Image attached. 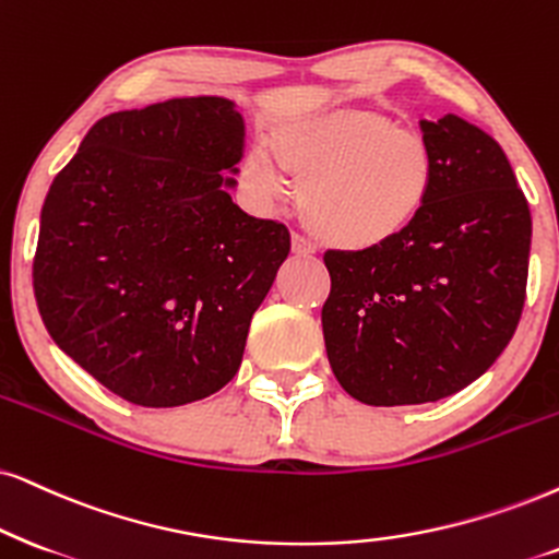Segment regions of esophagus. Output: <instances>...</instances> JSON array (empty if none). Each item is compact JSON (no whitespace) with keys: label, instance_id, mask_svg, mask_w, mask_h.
I'll return each instance as SVG.
<instances>
[{"label":"esophagus","instance_id":"34e87169","mask_svg":"<svg viewBox=\"0 0 559 559\" xmlns=\"http://www.w3.org/2000/svg\"><path fill=\"white\" fill-rule=\"evenodd\" d=\"M292 250H294V255H299V258H312L317 252V247L309 242L307 237L299 235V231H294V235H292Z\"/></svg>","mask_w":559,"mask_h":559}]
</instances>
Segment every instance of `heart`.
<instances>
[{
	"label": "heart",
	"mask_w": 559,
	"mask_h": 559,
	"mask_svg": "<svg viewBox=\"0 0 559 559\" xmlns=\"http://www.w3.org/2000/svg\"><path fill=\"white\" fill-rule=\"evenodd\" d=\"M271 154L242 159L245 188L265 206L304 182L299 211L322 242L371 250L407 231L426 209L436 157L420 131L371 108H330L292 118L271 133Z\"/></svg>",
	"instance_id": "1"
}]
</instances>
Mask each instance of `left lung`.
<instances>
[{
	"mask_svg": "<svg viewBox=\"0 0 559 559\" xmlns=\"http://www.w3.org/2000/svg\"><path fill=\"white\" fill-rule=\"evenodd\" d=\"M420 131L436 180L413 227L371 250L324 252L332 373L373 407L436 402L483 377L526 299L532 214L506 152L451 112Z\"/></svg>",
	"mask_w": 559,
	"mask_h": 559,
	"instance_id": "obj_1",
	"label": "left lung"
}]
</instances>
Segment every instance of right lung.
Segmentation results:
<instances>
[{"mask_svg":"<svg viewBox=\"0 0 559 559\" xmlns=\"http://www.w3.org/2000/svg\"><path fill=\"white\" fill-rule=\"evenodd\" d=\"M245 121L227 97L110 112L56 175L33 288L53 343L105 390L178 407L235 379L292 250L231 201Z\"/></svg>","mask_w":559,"mask_h":559,"instance_id":"obj_1","label":"right lung"}]
</instances>
